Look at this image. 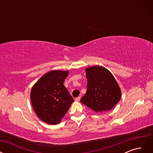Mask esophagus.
Here are the masks:
<instances>
[{
    "instance_id": "1",
    "label": "esophagus",
    "mask_w": 153,
    "mask_h": 153,
    "mask_svg": "<svg viewBox=\"0 0 153 153\" xmlns=\"http://www.w3.org/2000/svg\"><path fill=\"white\" fill-rule=\"evenodd\" d=\"M80 96H78V97H77V98H75L76 101H80Z\"/></svg>"
}]
</instances>
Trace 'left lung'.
<instances>
[{
    "label": "left lung",
    "mask_w": 153,
    "mask_h": 153,
    "mask_svg": "<svg viewBox=\"0 0 153 153\" xmlns=\"http://www.w3.org/2000/svg\"><path fill=\"white\" fill-rule=\"evenodd\" d=\"M87 92L80 100L95 112L112 109L121 98V90L115 78L107 69L93 66L85 69Z\"/></svg>",
    "instance_id": "obj_1"
}]
</instances>
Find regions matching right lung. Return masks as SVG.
I'll list each match as a JSON object with an SVG mask.
<instances>
[{"instance_id": "add662e5", "label": "right lung", "mask_w": 153, "mask_h": 153, "mask_svg": "<svg viewBox=\"0 0 153 153\" xmlns=\"http://www.w3.org/2000/svg\"><path fill=\"white\" fill-rule=\"evenodd\" d=\"M68 74L69 71H50L32 87L30 97L32 108L46 123L59 124L74 101L63 84Z\"/></svg>"}]
</instances>
